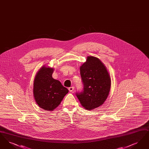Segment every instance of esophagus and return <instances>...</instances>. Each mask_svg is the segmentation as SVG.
<instances>
[{
  "label": "esophagus",
  "instance_id": "1",
  "mask_svg": "<svg viewBox=\"0 0 149 149\" xmlns=\"http://www.w3.org/2000/svg\"><path fill=\"white\" fill-rule=\"evenodd\" d=\"M74 89V86H71V87L69 88V91L70 92H72Z\"/></svg>",
  "mask_w": 149,
  "mask_h": 149
}]
</instances>
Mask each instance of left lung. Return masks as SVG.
<instances>
[{"label": "left lung", "instance_id": "left-lung-1", "mask_svg": "<svg viewBox=\"0 0 149 149\" xmlns=\"http://www.w3.org/2000/svg\"><path fill=\"white\" fill-rule=\"evenodd\" d=\"M80 72L84 85L83 92L77 93L80 104L87 110L102 106L111 86V77L106 66L98 58L89 56L80 66Z\"/></svg>", "mask_w": 149, "mask_h": 149}]
</instances>
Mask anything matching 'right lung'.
<instances>
[{
  "label": "right lung",
  "mask_w": 149,
  "mask_h": 149,
  "mask_svg": "<svg viewBox=\"0 0 149 149\" xmlns=\"http://www.w3.org/2000/svg\"><path fill=\"white\" fill-rule=\"evenodd\" d=\"M54 68L42 66L37 72L33 81V97L40 108L53 111L60 105L68 89L52 75Z\"/></svg>",
  "instance_id": "add662e5"
}]
</instances>
